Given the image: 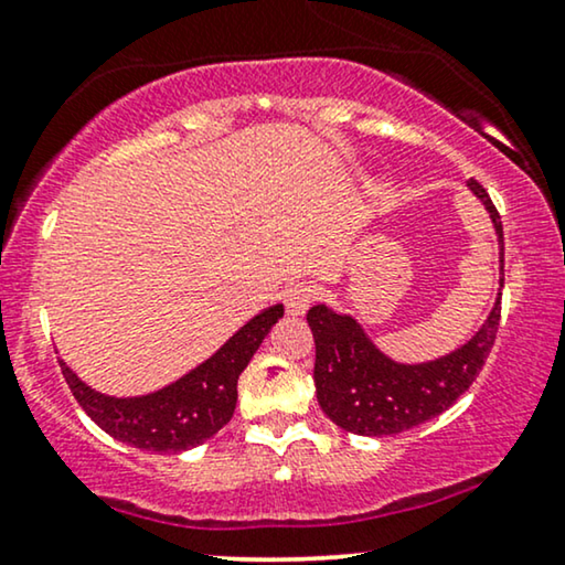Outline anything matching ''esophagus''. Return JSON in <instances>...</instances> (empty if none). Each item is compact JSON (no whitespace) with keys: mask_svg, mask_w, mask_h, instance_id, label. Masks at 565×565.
<instances>
[{"mask_svg":"<svg viewBox=\"0 0 565 565\" xmlns=\"http://www.w3.org/2000/svg\"><path fill=\"white\" fill-rule=\"evenodd\" d=\"M313 300H316V290L306 282L290 285V288L285 290V308H288L290 316H303L308 308H311Z\"/></svg>","mask_w":565,"mask_h":565,"instance_id":"1","label":"esophagus"}]
</instances>
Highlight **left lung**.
I'll return each mask as SVG.
<instances>
[{
  "label": "left lung",
  "mask_w": 565,
  "mask_h": 565,
  "mask_svg": "<svg viewBox=\"0 0 565 565\" xmlns=\"http://www.w3.org/2000/svg\"><path fill=\"white\" fill-rule=\"evenodd\" d=\"M468 190L481 200L499 242V290L504 288V228L489 192L476 180ZM316 342L313 383L323 414L352 435L388 437L435 419L470 388L489 358L501 319V292L481 329L458 350L427 362L388 358L362 323L329 306L308 311Z\"/></svg>",
  "instance_id": "left-lung-1"
}]
</instances>
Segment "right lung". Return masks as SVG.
I'll return each instance as SVG.
<instances>
[{"instance_id":"add662e5","label":"right lung","mask_w":565,"mask_h":565,"mask_svg":"<svg viewBox=\"0 0 565 565\" xmlns=\"http://www.w3.org/2000/svg\"><path fill=\"white\" fill-rule=\"evenodd\" d=\"M282 303L265 308L205 362L164 388L143 396H107L84 383L61 358L58 365L74 398L107 435L138 450L182 452L203 445L231 422L238 398V375L244 373L262 339L282 319Z\"/></svg>"}]
</instances>
